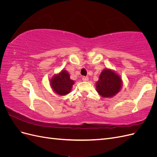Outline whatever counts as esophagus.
Here are the masks:
<instances>
[{
    "label": "esophagus",
    "instance_id": "obj_1",
    "mask_svg": "<svg viewBox=\"0 0 157 157\" xmlns=\"http://www.w3.org/2000/svg\"><path fill=\"white\" fill-rule=\"evenodd\" d=\"M88 79H89L88 77H85V76H84V77H82V80H83V81H84V82L88 81Z\"/></svg>",
    "mask_w": 157,
    "mask_h": 157
}]
</instances>
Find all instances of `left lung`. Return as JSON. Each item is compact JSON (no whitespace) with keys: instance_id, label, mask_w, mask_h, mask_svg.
<instances>
[{"instance_id":"8db88e82","label":"left lung","mask_w":157,"mask_h":157,"mask_svg":"<svg viewBox=\"0 0 157 157\" xmlns=\"http://www.w3.org/2000/svg\"><path fill=\"white\" fill-rule=\"evenodd\" d=\"M122 79L115 71L105 69L101 73L96 82V90L101 96L111 98L121 90Z\"/></svg>"}]
</instances>
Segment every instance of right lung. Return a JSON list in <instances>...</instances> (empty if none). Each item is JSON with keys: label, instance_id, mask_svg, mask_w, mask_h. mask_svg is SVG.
Returning <instances> with one entry per match:
<instances>
[{"label": "right lung", "instance_id": "obj_1", "mask_svg": "<svg viewBox=\"0 0 157 157\" xmlns=\"http://www.w3.org/2000/svg\"><path fill=\"white\" fill-rule=\"evenodd\" d=\"M74 83L73 80L70 78L69 74L65 70L54 75L50 80L51 87L56 93L61 96L69 94Z\"/></svg>", "mask_w": 157, "mask_h": 157}]
</instances>
